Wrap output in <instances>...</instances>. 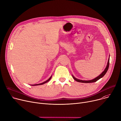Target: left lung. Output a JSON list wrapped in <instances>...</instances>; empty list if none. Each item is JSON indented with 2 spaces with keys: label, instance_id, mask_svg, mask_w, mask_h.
<instances>
[{
  "label": "left lung",
  "instance_id": "8db88e82",
  "mask_svg": "<svg viewBox=\"0 0 121 121\" xmlns=\"http://www.w3.org/2000/svg\"><path fill=\"white\" fill-rule=\"evenodd\" d=\"M109 59H108V64H107V65L106 68H105V70H104L103 72H102L98 77H96V78H94V79H92V80H79V79H78L75 78L73 76H72V77H73V78L74 79H75L76 81H78V82H79L87 83H92V82H95L97 81L98 80H99V79H100L101 78H102V77H103L105 76V75L106 73L107 72L108 70V67H109Z\"/></svg>",
  "mask_w": 121,
  "mask_h": 121
}]
</instances>
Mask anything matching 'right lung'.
Returning <instances> with one entry per match:
<instances>
[{"label": "right lung", "mask_w": 121, "mask_h": 121, "mask_svg": "<svg viewBox=\"0 0 121 121\" xmlns=\"http://www.w3.org/2000/svg\"><path fill=\"white\" fill-rule=\"evenodd\" d=\"M51 77H52V76L48 79V80H47L46 81H44V82H43V83H40V84H35V85H33V86H36V85H43V84H44V83H46V82H48L50 80V79H51Z\"/></svg>", "instance_id": "right-lung-1"}]
</instances>
